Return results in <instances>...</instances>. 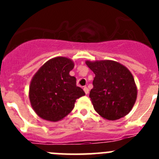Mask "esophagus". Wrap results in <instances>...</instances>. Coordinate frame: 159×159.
<instances>
[{
	"mask_svg": "<svg viewBox=\"0 0 159 159\" xmlns=\"http://www.w3.org/2000/svg\"><path fill=\"white\" fill-rule=\"evenodd\" d=\"M84 92H85V94H86V95H88V94L89 93V90H88V88H87V87H84Z\"/></svg>",
	"mask_w": 159,
	"mask_h": 159,
	"instance_id": "34e87169",
	"label": "esophagus"
}]
</instances>
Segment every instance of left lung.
I'll use <instances>...</instances> for the list:
<instances>
[{
    "mask_svg": "<svg viewBox=\"0 0 159 159\" xmlns=\"http://www.w3.org/2000/svg\"><path fill=\"white\" fill-rule=\"evenodd\" d=\"M86 64L95 75L89 97L97 113L108 120L127 116L137 98V88L130 71L112 60L87 61Z\"/></svg>",
    "mask_w": 159,
    "mask_h": 159,
    "instance_id": "1",
    "label": "left lung"
}]
</instances>
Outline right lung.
Instances as JSON below:
<instances>
[{
  "instance_id": "right-lung-1",
  "label": "right lung",
  "mask_w": 159,
  "mask_h": 159,
  "mask_svg": "<svg viewBox=\"0 0 159 159\" xmlns=\"http://www.w3.org/2000/svg\"><path fill=\"white\" fill-rule=\"evenodd\" d=\"M74 67L70 59L56 57L40 67L31 81L29 99L33 110L42 119L57 122L71 111L75 102L85 95L69 72Z\"/></svg>"
}]
</instances>
